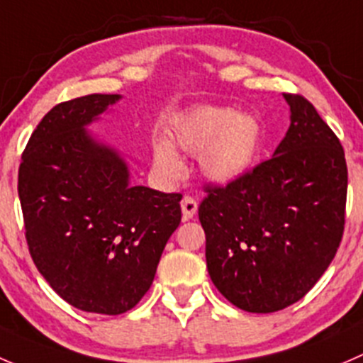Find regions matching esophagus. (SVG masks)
<instances>
[{
  "label": "esophagus",
  "mask_w": 363,
  "mask_h": 363,
  "mask_svg": "<svg viewBox=\"0 0 363 363\" xmlns=\"http://www.w3.org/2000/svg\"><path fill=\"white\" fill-rule=\"evenodd\" d=\"M180 206H182V213H183V220H190L197 211V201L194 199V197L185 196L182 199Z\"/></svg>",
  "instance_id": "esophagus-1"
}]
</instances>
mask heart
<instances>
[{"instance_id": "1", "label": "heart", "mask_w": 363, "mask_h": 363, "mask_svg": "<svg viewBox=\"0 0 363 363\" xmlns=\"http://www.w3.org/2000/svg\"><path fill=\"white\" fill-rule=\"evenodd\" d=\"M173 143L183 154L201 157L204 174L215 182H230L245 174L260 148V125L250 115H234L230 108L197 106L174 122ZM154 160L171 178L185 166L166 141L154 145Z\"/></svg>"}]
</instances>
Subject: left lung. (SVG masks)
<instances>
[{
    "label": "left lung",
    "mask_w": 363,
    "mask_h": 363,
    "mask_svg": "<svg viewBox=\"0 0 363 363\" xmlns=\"http://www.w3.org/2000/svg\"><path fill=\"white\" fill-rule=\"evenodd\" d=\"M283 96L292 122L274 155L227 185L209 183L199 206L209 278L248 313L301 301L345 233V148L304 96Z\"/></svg>",
    "instance_id": "left-lung-1"
}]
</instances>
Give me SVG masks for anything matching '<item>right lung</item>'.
Segmentation results:
<instances>
[{
	"label": "right lung",
	"instance_id": "add662e5",
	"mask_svg": "<svg viewBox=\"0 0 363 363\" xmlns=\"http://www.w3.org/2000/svg\"><path fill=\"white\" fill-rule=\"evenodd\" d=\"M118 98L55 104L18 166L33 262L68 304L99 315H122L141 301L182 220V194L130 186L124 160L85 130Z\"/></svg>",
	"mask_w": 363,
	"mask_h": 363
}]
</instances>
